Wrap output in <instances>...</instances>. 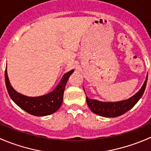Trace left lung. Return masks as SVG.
Masks as SVG:
<instances>
[{"mask_svg":"<svg viewBox=\"0 0 151 151\" xmlns=\"http://www.w3.org/2000/svg\"><path fill=\"white\" fill-rule=\"evenodd\" d=\"M147 81V76L141 89L135 95L129 99L117 102H102L95 99H91L86 97V101L90 109L93 113L105 118H115L126 113L132 109L137 103L139 99L144 93L146 84Z\"/></svg>","mask_w":151,"mask_h":151,"instance_id":"obj_1","label":"left lung"}]
</instances>
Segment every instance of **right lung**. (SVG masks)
Wrapping results in <instances>:
<instances>
[{
    "mask_svg": "<svg viewBox=\"0 0 151 151\" xmlns=\"http://www.w3.org/2000/svg\"><path fill=\"white\" fill-rule=\"evenodd\" d=\"M74 69L66 73L62 77L60 83L53 91L46 95L37 97H29L17 92L10 84L6 68L5 71V81L7 91L11 99L21 109L35 116H45L55 112L63 102V92L66 83Z\"/></svg>",
    "mask_w": 151,
    "mask_h": 151,
    "instance_id": "1",
    "label": "right lung"
}]
</instances>
